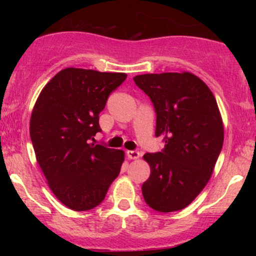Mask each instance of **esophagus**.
<instances>
[{
  "label": "esophagus",
  "instance_id": "1",
  "mask_svg": "<svg viewBox=\"0 0 256 256\" xmlns=\"http://www.w3.org/2000/svg\"><path fill=\"white\" fill-rule=\"evenodd\" d=\"M126 155H128V158H132V160H134V158H140V152L137 150H128L126 152Z\"/></svg>",
  "mask_w": 256,
  "mask_h": 256
}]
</instances>
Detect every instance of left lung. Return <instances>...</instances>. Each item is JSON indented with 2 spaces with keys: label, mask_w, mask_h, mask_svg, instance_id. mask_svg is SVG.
<instances>
[{
  "label": "left lung",
  "mask_w": 256,
  "mask_h": 256,
  "mask_svg": "<svg viewBox=\"0 0 256 256\" xmlns=\"http://www.w3.org/2000/svg\"><path fill=\"white\" fill-rule=\"evenodd\" d=\"M134 84L150 98L156 113L155 136L165 146L146 152L150 177L142 185L144 201L162 213L189 206L210 180L224 142L216 98L189 72L136 76Z\"/></svg>",
  "instance_id": "1"
}]
</instances>
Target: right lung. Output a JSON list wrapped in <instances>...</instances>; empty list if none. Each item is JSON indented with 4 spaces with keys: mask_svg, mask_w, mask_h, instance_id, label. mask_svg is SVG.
Returning <instances> with one entry per match:
<instances>
[{
    "mask_svg": "<svg viewBox=\"0 0 256 256\" xmlns=\"http://www.w3.org/2000/svg\"><path fill=\"white\" fill-rule=\"evenodd\" d=\"M125 73L64 68L49 82L32 110L30 136L54 195L73 210L104 201L119 176L124 152L91 143L101 132L98 114Z\"/></svg>",
    "mask_w": 256,
    "mask_h": 256,
    "instance_id": "add662e5",
    "label": "right lung"
}]
</instances>
